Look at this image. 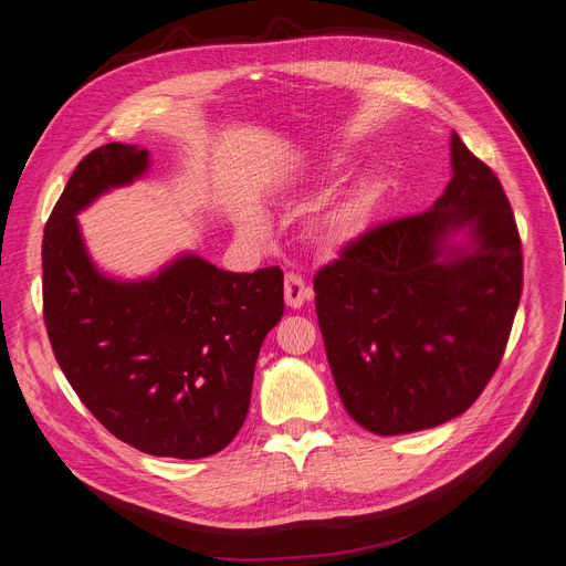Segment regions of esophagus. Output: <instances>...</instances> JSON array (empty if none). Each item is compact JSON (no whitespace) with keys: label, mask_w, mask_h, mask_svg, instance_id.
Instances as JSON below:
<instances>
[{"label":"esophagus","mask_w":566,"mask_h":566,"mask_svg":"<svg viewBox=\"0 0 566 566\" xmlns=\"http://www.w3.org/2000/svg\"><path fill=\"white\" fill-rule=\"evenodd\" d=\"M283 295H285V304L290 308H302L306 302L313 300L311 287L304 283L302 276L297 274H285V285H283Z\"/></svg>","instance_id":"1"}]
</instances>
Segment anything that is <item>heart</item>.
Returning <instances> with one entry per match:
<instances>
[{
    "label": "heart",
    "mask_w": 566,
    "mask_h": 566,
    "mask_svg": "<svg viewBox=\"0 0 566 566\" xmlns=\"http://www.w3.org/2000/svg\"><path fill=\"white\" fill-rule=\"evenodd\" d=\"M344 165L346 160L342 155L329 153L323 157L321 165L315 167V178L334 176L344 169ZM380 192H382V180L376 174H367L359 180H355V184L348 188V192L342 199H336L334 205L311 224L308 230L311 243L325 255L344 253L346 248H350L369 228V220L376 211ZM241 228L243 232L258 234L262 230V224L260 220L251 218L245 220Z\"/></svg>",
    "instance_id": "heart-1"
}]
</instances>
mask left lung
I'll use <instances>...</instances> for the list:
<instances>
[{
	"instance_id": "8db88e82",
	"label": "left lung",
	"mask_w": 566,
	"mask_h": 566,
	"mask_svg": "<svg viewBox=\"0 0 566 566\" xmlns=\"http://www.w3.org/2000/svg\"><path fill=\"white\" fill-rule=\"evenodd\" d=\"M450 169L424 213L367 232L313 281L338 397L380 437L443 424L479 399L523 292L504 188L458 132Z\"/></svg>"
}]
</instances>
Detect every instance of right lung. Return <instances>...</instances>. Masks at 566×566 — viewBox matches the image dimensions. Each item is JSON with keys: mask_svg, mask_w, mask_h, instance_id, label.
I'll list each match as a JSON object with an SVG mask.
<instances>
[{"mask_svg": "<svg viewBox=\"0 0 566 566\" xmlns=\"http://www.w3.org/2000/svg\"><path fill=\"white\" fill-rule=\"evenodd\" d=\"M148 169L134 144L83 157L43 230V321L60 369L113 437L197 460L245 420L262 342L283 315V271L234 274L188 251L144 279L104 274L76 216Z\"/></svg>", "mask_w": 566, "mask_h": 566, "instance_id": "add662e5", "label": "right lung"}]
</instances>
